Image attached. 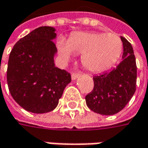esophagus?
I'll return each instance as SVG.
<instances>
[{
	"label": "esophagus",
	"instance_id": "34e87169",
	"mask_svg": "<svg viewBox=\"0 0 148 148\" xmlns=\"http://www.w3.org/2000/svg\"><path fill=\"white\" fill-rule=\"evenodd\" d=\"M80 76H81L80 73H72L71 74V79L72 80H76L78 77H80Z\"/></svg>",
	"mask_w": 148,
	"mask_h": 148
}]
</instances>
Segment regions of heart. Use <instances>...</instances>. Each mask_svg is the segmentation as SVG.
I'll use <instances>...</instances> for the list:
<instances>
[{
  "label": "heart",
  "instance_id": "b5f03b06",
  "mask_svg": "<svg viewBox=\"0 0 148 148\" xmlns=\"http://www.w3.org/2000/svg\"><path fill=\"white\" fill-rule=\"evenodd\" d=\"M61 58L71 59L73 54L82 53L83 66L92 72L104 71L115 64L123 50V43L115 34L97 32H77L67 42L58 43Z\"/></svg>",
  "mask_w": 148,
  "mask_h": 148
}]
</instances>
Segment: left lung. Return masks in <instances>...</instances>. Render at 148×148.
Returning a JSON list of instances; mask_svg holds the SVG:
<instances>
[{
    "instance_id": "1",
    "label": "left lung",
    "mask_w": 148,
    "mask_h": 148,
    "mask_svg": "<svg viewBox=\"0 0 148 148\" xmlns=\"http://www.w3.org/2000/svg\"><path fill=\"white\" fill-rule=\"evenodd\" d=\"M123 60L109 72L95 76L94 88L86 95L90 110L103 115H113L121 111L136 90L137 65L131 43L121 37Z\"/></svg>"
}]
</instances>
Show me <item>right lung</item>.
I'll return each mask as SVG.
<instances>
[{
    "label": "right lung",
    "instance_id": "obj_1",
    "mask_svg": "<svg viewBox=\"0 0 148 148\" xmlns=\"http://www.w3.org/2000/svg\"><path fill=\"white\" fill-rule=\"evenodd\" d=\"M56 36L53 27H39L20 38L10 53L9 90L16 103L29 112L53 110L71 82V74L54 64Z\"/></svg>",
    "mask_w": 148,
    "mask_h": 148
}]
</instances>
